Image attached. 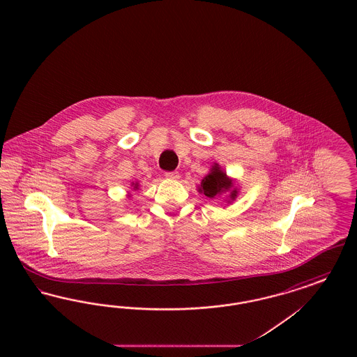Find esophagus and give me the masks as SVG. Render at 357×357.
I'll use <instances>...</instances> for the list:
<instances>
[{
	"mask_svg": "<svg viewBox=\"0 0 357 357\" xmlns=\"http://www.w3.org/2000/svg\"><path fill=\"white\" fill-rule=\"evenodd\" d=\"M165 175L169 179H178L179 178V172L178 171H167Z\"/></svg>",
	"mask_w": 357,
	"mask_h": 357,
	"instance_id": "obj_1",
	"label": "esophagus"
}]
</instances>
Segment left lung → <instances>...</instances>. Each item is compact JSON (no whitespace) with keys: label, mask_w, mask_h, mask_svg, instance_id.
I'll return each instance as SVG.
<instances>
[{"label":"left lung","mask_w":357,"mask_h":357,"mask_svg":"<svg viewBox=\"0 0 357 357\" xmlns=\"http://www.w3.org/2000/svg\"><path fill=\"white\" fill-rule=\"evenodd\" d=\"M199 192H202L208 198H215L223 192H230L229 198H230V201H234L237 198L238 188L234 187L233 179H230L226 175V172L221 170L220 165L215 163L210 172L202 179L201 186H199Z\"/></svg>","instance_id":"8db88e82"}]
</instances>
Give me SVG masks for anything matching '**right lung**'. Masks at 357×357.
<instances>
[{"mask_svg": "<svg viewBox=\"0 0 357 357\" xmlns=\"http://www.w3.org/2000/svg\"><path fill=\"white\" fill-rule=\"evenodd\" d=\"M134 187H135V188H137V183H136L135 186Z\"/></svg>", "mask_w": 357, "mask_h": 357, "instance_id": "add662e5", "label": "right lung"}]
</instances>
